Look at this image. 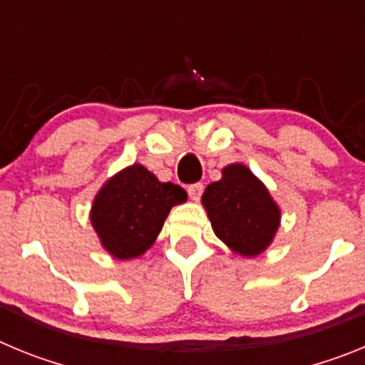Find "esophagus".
I'll use <instances>...</instances> for the list:
<instances>
[{
	"label": "esophagus",
	"mask_w": 365,
	"mask_h": 365,
	"mask_svg": "<svg viewBox=\"0 0 365 365\" xmlns=\"http://www.w3.org/2000/svg\"><path fill=\"white\" fill-rule=\"evenodd\" d=\"M202 190H205V186L201 185V182H195V185H190L188 186V195L192 201H199L202 195Z\"/></svg>",
	"instance_id": "esophagus-1"
}]
</instances>
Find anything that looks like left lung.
I'll use <instances>...</instances> for the list:
<instances>
[{"mask_svg": "<svg viewBox=\"0 0 365 365\" xmlns=\"http://www.w3.org/2000/svg\"><path fill=\"white\" fill-rule=\"evenodd\" d=\"M221 173V179L206 186L201 199L212 228L232 252L259 256L279 228L278 202L245 164H228Z\"/></svg>", "mask_w": 365, "mask_h": 365, "instance_id": "obj_1", "label": "left lung"}]
</instances>
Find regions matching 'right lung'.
<instances>
[{
  "label": "right lung",
  "instance_id": "obj_1",
  "mask_svg": "<svg viewBox=\"0 0 365 365\" xmlns=\"http://www.w3.org/2000/svg\"><path fill=\"white\" fill-rule=\"evenodd\" d=\"M186 199L180 186L160 182L143 164H131L102 185L89 219L106 252L133 259L150 250L170 210Z\"/></svg>",
  "mask_w": 365,
  "mask_h": 365
}]
</instances>
